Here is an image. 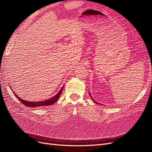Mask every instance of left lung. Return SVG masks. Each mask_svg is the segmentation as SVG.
<instances>
[{
	"label": "left lung",
	"instance_id": "1",
	"mask_svg": "<svg viewBox=\"0 0 152 152\" xmlns=\"http://www.w3.org/2000/svg\"><path fill=\"white\" fill-rule=\"evenodd\" d=\"M89 95H90V96H91V98H92V99H93V98H92V96H91V94H90V93H89ZM93 102H95V103H96V102H95V101H94V99H93ZM98 104H99V103H98Z\"/></svg>",
	"mask_w": 152,
	"mask_h": 152
}]
</instances>
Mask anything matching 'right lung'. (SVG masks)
I'll list each match as a JSON object with an SVG mask.
<instances>
[{
	"label": "right lung",
	"instance_id": "right-lung-1",
	"mask_svg": "<svg viewBox=\"0 0 152 152\" xmlns=\"http://www.w3.org/2000/svg\"><path fill=\"white\" fill-rule=\"evenodd\" d=\"M63 87H62V88L61 89V90L59 91V93L56 95L54 96V97H52L50 99H48L47 100H45V101H42V102H27V101H25L23 99H21L20 97H18V96L14 93L13 91L12 92L14 93V94L15 95L16 97L19 99V101H20V102L25 104V106H26V107H39V106H42V107H44V106H49V105H52L53 104H54L55 102H56V101L58 99L59 96H60L61 93H62V91H63Z\"/></svg>",
	"mask_w": 152,
	"mask_h": 152
}]
</instances>
